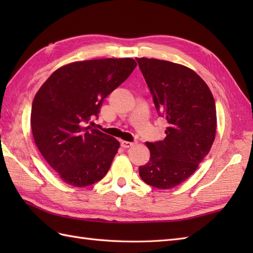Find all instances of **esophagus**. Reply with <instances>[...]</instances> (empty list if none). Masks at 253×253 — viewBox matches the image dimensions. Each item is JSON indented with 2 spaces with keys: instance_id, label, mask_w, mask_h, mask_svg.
<instances>
[{
  "instance_id": "34e87169",
  "label": "esophagus",
  "mask_w": 253,
  "mask_h": 253,
  "mask_svg": "<svg viewBox=\"0 0 253 253\" xmlns=\"http://www.w3.org/2000/svg\"><path fill=\"white\" fill-rule=\"evenodd\" d=\"M137 142L136 141H132V142H130V141H122L121 142V146L123 147V148H130V147H132L133 144H136Z\"/></svg>"
}]
</instances>
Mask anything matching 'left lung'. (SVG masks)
Wrapping results in <instances>:
<instances>
[{
  "label": "left lung",
  "instance_id": "1",
  "mask_svg": "<svg viewBox=\"0 0 253 253\" xmlns=\"http://www.w3.org/2000/svg\"><path fill=\"white\" fill-rule=\"evenodd\" d=\"M159 116L169 123L164 140L147 142L149 162L139 168L146 184L170 189L190 177L211 149L216 107L203 79L190 68L157 58H136Z\"/></svg>",
  "mask_w": 253,
  "mask_h": 253
}]
</instances>
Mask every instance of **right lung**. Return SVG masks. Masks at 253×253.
Returning <instances> with one entry per match:
<instances>
[{"label":"right lung","mask_w":253,"mask_h":253,"mask_svg":"<svg viewBox=\"0 0 253 253\" xmlns=\"http://www.w3.org/2000/svg\"><path fill=\"white\" fill-rule=\"evenodd\" d=\"M136 66L132 58L75 62L56 69L37 92L32 135L42 157L66 184L93 185L109 171L120 142L89 124Z\"/></svg>","instance_id":"1"}]
</instances>
